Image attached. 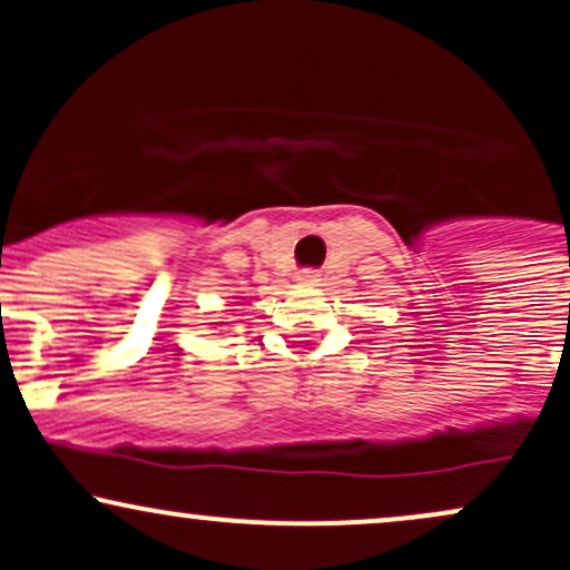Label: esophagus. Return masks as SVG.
Segmentation results:
<instances>
[{"mask_svg":"<svg viewBox=\"0 0 570 570\" xmlns=\"http://www.w3.org/2000/svg\"><path fill=\"white\" fill-rule=\"evenodd\" d=\"M297 281H299V284H305V286H313V284H318V281H322V273L313 271V267H303V271L297 273Z\"/></svg>","mask_w":570,"mask_h":570,"instance_id":"obj_1","label":"esophagus"}]
</instances>
